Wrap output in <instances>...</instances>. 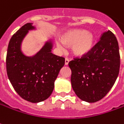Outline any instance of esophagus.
Returning <instances> with one entry per match:
<instances>
[{
	"label": "esophagus",
	"instance_id": "obj_1",
	"mask_svg": "<svg viewBox=\"0 0 124 124\" xmlns=\"http://www.w3.org/2000/svg\"><path fill=\"white\" fill-rule=\"evenodd\" d=\"M69 61H70V60L68 59V58H66V59H65V65H68V63H69Z\"/></svg>",
	"mask_w": 124,
	"mask_h": 124
}]
</instances>
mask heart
Segmentation results:
<instances>
[{
    "label": "heart",
    "instance_id": "obj_1",
    "mask_svg": "<svg viewBox=\"0 0 124 124\" xmlns=\"http://www.w3.org/2000/svg\"><path fill=\"white\" fill-rule=\"evenodd\" d=\"M60 40L56 41V46L60 49L63 48V44L71 46L72 54L76 56H83L93 48L95 44V35L85 29H70L63 33Z\"/></svg>",
    "mask_w": 124,
    "mask_h": 124
}]
</instances>
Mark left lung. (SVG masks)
Instances as JSON below:
<instances>
[{
	"mask_svg": "<svg viewBox=\"0 0 124 124\" xmlns=\"http://www.w3.org/2000/svg\"><path fill=\"white\" fill-rule=\"evenodd\" d=\"M68 65L72 70V89L76 95L87 102L100 100L118 76L120 56L117 38L110 31L104 32L90 52Z\"/></svg>",
	"mask_w": 124,
	"mask_h": 124,
	"instance_id": "obj_1",
	"label": "left lung"
}]
</instances>
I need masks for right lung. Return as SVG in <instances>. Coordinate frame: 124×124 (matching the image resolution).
I'll return each instance as SVG.
<instances>
[{
  "label": "right lung",
  "instance_id": "obj_1",
  "mask_svg": "<svg viewBox=\"0 0 124 124\" xmlns=\"http://www.w3.org/2000/svg\"><path fill=\"white\" fill-rule=\"evenodd\" d=\"M33 23L22 26L11 38L6 67L9 81L21 98L33 103L42 102L51 95L65 59L52 53L53 42L49 39L32 56L26 55L22 44L31 31H37Z\"/></svg>",
  "mask_w": 124,
  "mask_h": 124
}]
</instances>
